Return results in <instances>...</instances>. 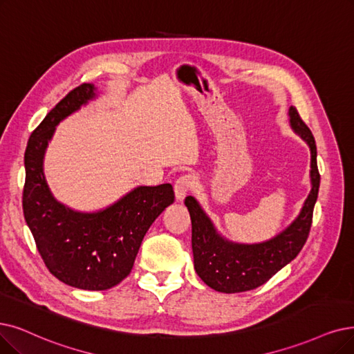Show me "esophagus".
Returning a JSON list of instances; mask_svg holds the SVG:
<instances>
[{
	"label": "esophagus",
	"instance_id": "34e87169",
	"mask_svg": "<svg viewBox=\"0 0 354 354\" xmlns=\"http://www.w3.org/2000/svg\"><path fill=\"white\" fill-rule=\"evenodd\" d=\"M197 186V180L194 176L192 174H186V176H181L177 178V181L174 183V193H176V199L178 202H181L185 197L193 192Z\"/></svg>",
	"mask_w": 354,
	"mask_h": 354
}]
</instances>
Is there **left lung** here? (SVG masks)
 <instances>
[{
  "instance_id": "left-lung-1",
  "label": "left lung",
  "mask_w": 354,
  "mask_h": 354,
  "mask_svg": "<svg viewBox=\"0 0 354 354\" xmlns=\"http://www.w3.org/2000/svg\"><path fill=\"white\" fill-rule=\"evenodd\" d=\"M289 116L293 131L305 139L310 148L313 181V189L301 214L289 228L270 241L261 244H234L218 235L194 197H186L185 205L192 219V248L196 273L209 288L218 292L239 293L264 285L298 256L306 243L321 181L317 165V145L313 132L309 131L296 107L292 106L289 109Z\"/></svg>"
}]
</instances>
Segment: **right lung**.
Instances as JSON below:
<instances>
[{
  "mask_svg": "<svg viewBox=\"0 0 354 354\" xmlns=\"http://www.w3.org/2000/svg\"><path fill=\"white\" fill-rule=\"evenodd\" d=\"M84 82L69 91L32 132L24 153V219L48 270L64 283L106 290L128 277L152 222L174 202L169 183L140 186L97 214L71 210L53 199L44 176V155L55 126L94 98Z\"/></svg>",
  "mask_w": 354,
  "mask_h": 354,
  "instance_id": "obj_1",
  "label": "right lung"
}]
</instances>
